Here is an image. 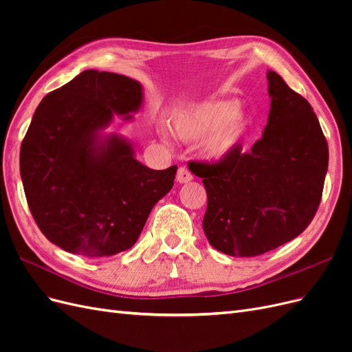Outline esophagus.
<instances>
[{"label":"esophagus","instance_id":"1","mask_svg":"<svg viewBox=\"0 0 352 352\" xmlns=\"http://www.w3.org/2000/svg\"><path fill=\"white\" fill-rule=\"evenodd\" d=\"M176 180L179 184H188L192 180V175H190L189 170L186 167H179L177 175H176Z\"/></svg>","mask_w":352,"mask_h":352}]
</instances>
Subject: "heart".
<instances>
[{
    "label": "heart",
    "instance_id": "b5f03b06",
    "mask_svg": "<svg viewBox=\"0 0 352 352\" xmlns=\"http://www.w3.org/2000/svg\"><path fill=\"white\" fill-rule=\"evenodd\" d=\"M239 109L235 100H210L194 105L176 116L175 133L182 141L206 142V154L211 160H225L239 148L250 133L251 117Z\"/></svg>",
    "mask_w": 352,
    "mask_h": 352
}]
</instances>
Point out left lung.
Returning <instances> with one entry per match:
<instances>
[{
    "label": "left lung",
    "instance_id": "left-lung-1",
    "mask_svg": "<svg viewBox=\"0 0 352 352\" xmlns=\"http://www.w3.org/2000/svg\"><path fill=\"white\" fill-rule=\"evenodd\" d=\"M267 126L250 153L192 162L207 190L202 228L216 250L255 257L292 241L320 206L329 148L313 107L269 70Z\"/></svg>",
    "mask_w": 352,
    "mask_h": 352
}]
</instances>
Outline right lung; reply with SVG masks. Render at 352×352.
Wrapping results in <instances>:
<instances>
[{
    "instance_id": "add662e5",
    "label": "right lung",
    "mask_w": 352,
    "mask_h": 352,
    "mask_svg": "<svg viewBox=\"0 0 352 352\" xmlns=\"http://www.w3.org/2000/svg\"><path fill=\"white\" fill-rule=\"evenodd\" d=\"M141 104L140 82L98 70L39 102L20 146V176L38 228L61 250L87 257L129 250L172 189L176 166L153 170L123 138L98 133L114 113L129 120Z\"/></svg>"
}]
</instances>
